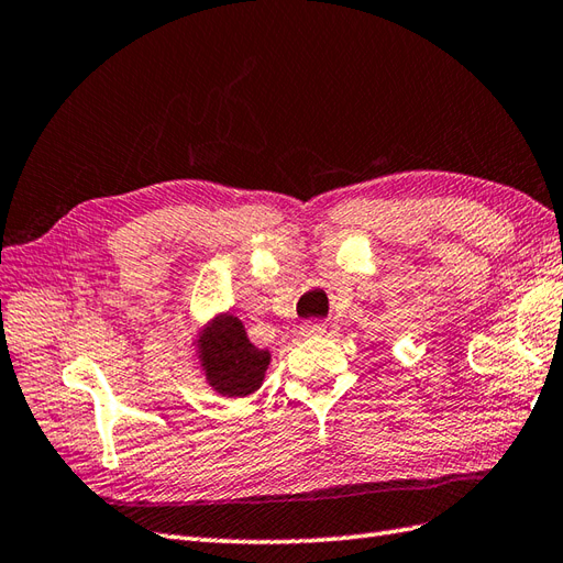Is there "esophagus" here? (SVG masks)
<instances>
[{
    "instance_id": "esophagus-1",
    "label": "esophagus",
    "mask_w": 563,
    "mask_h": 563,
    "mask_svg": "<svg viewBox=\"0 0 563 563\" xmlns=\"http://www.w3.org/2000/svg\"><path fill=\"white\" fill-rule=\"evenodd\" d=\"M324 322H320V320H308V322H303L300 324V334L303 336H320V334H324Z\"/></svg>"
}]
</instances>
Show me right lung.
Masks as SVG:
<instances>
[{"label":"right lung","instance_id":"1","mask_svg":"<svg viewBox=\"0 0 563 563\" xmlns=\"http://www.w3.org/2000/svg\"><path fill=\"white\" fill-rule=\"evenodd\" d=\"M200 363L210 387L224 396H249L263 385L269 351H260L245 336L234 314H219L198 339Z\"/></svg>","mask_w":563,"mask_h":563}]
</instances>
